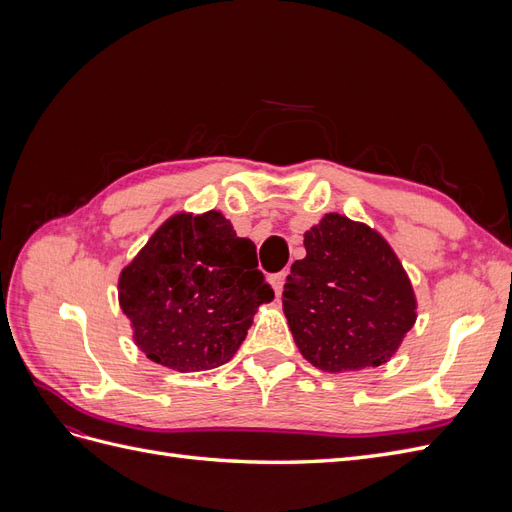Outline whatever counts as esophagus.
I'll return each instance as SVG.
<instances>
[{
	"instance_id": "1",
	"label": "esophagus",
	"mask_w": 512,
	"mask_h": 512,
	"mask_svg": "<svg viewBox=\"0 0 512 512\" xmlns=\"http://www.w3.org/2000/svg\"><path fill=\"white\" fill-rule=\"evenodd\" d=\"M284 280H286V271H282V273H273V275L269 277V282H271V286H273V290H275L277 297H280L282 290H284Z\"/></svg>"
}]
</instances>
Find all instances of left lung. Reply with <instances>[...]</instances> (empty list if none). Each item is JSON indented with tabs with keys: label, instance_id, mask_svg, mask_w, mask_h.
<instances>
[{
	"label": "left lung",
	"instance_id": "1",
	"mask_svg": "<svg viewBox=\"0 0 512 512\" xmlns=\"http://www.w3.org/2000/svg\"><path fill=\"white\" fill-rule=\"evenodd\" d=\"M303 245L307 254L284 284L301 354L331 374L389 361L416 320L414 290L391 245L339 213L309 228Z\"/></svg>",
	"mask_w": 512,
	"mask_h": 512
}]
</instances>
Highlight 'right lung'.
Wrapping results in <instances>:
<instances>
[{"label": "right lung", "mask_w": 512, "mask_h": 512, "mask_svg": "<svg viewBox=\"0 0 512 512\" xmlns=\"http://www.w3.org/2000/svg\"><path fill=\"white\" fill-rule=\"evenodd\" d=\"M273 288L256 245L220 211L177 213L119 275V305L153 363L203 371L228 363Z\"/></svg>", "instance_id": "1"}]
</instances>
